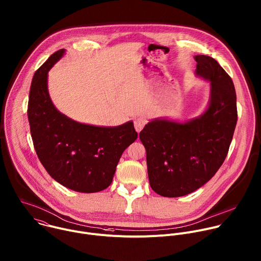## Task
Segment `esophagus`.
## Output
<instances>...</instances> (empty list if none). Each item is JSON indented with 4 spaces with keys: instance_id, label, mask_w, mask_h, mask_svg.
Wrapping results in <instances>:
<instances>
[{
    "instance_id": "1",
    "label": "esophagus",
    "mask_w": 261,
    "mask_h": 261,
    "mask_svg": "<svg viewBox=\"0 0 261 261\" xmlns=\"http://www.w3.org/2000/svg\"><path fill=\"white\" fill-rule=\"evenodd\" d=\"M145 124H146V121H145L143 118H141V117L136 118V119L134 120V127H135V130H136L138 133L142 130V128L144 127Z\"/></svg>"
}]
</instances>
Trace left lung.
Wrapping results in <instances>:
<instances>
[{"instance_id":"8db88e82","label":"left lung","mask_w":261,"mask_h":261,"mask_svg":"<svg viewBox=\"0 0 261 261\" xmlns=\"http://www.w3.org/2000/svg\"><path fill=\"white\" fill-rule=\"evenodd\" d=\"M194 58L196 76L209 82L205 111L184 122L152 119L139 133L150 188L162 197H182L207 184L224 162L237 125L232 80L214 58Z\"/></svg>"}]
</instances>
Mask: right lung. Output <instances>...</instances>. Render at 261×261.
Segmentation results:
<instances>
[{"instance_id": "obj_1", "label": "right lung", "mask_w": 261, "mask_h": 261, "mask_svg": "<svg viewBox=\"0 0 261 261\" xmlns=\"http://www.w3.org/2000/svg\"><path fill=\"white\" fill-rule=\"evenodd\" d=\"M65 54H52L35 72L28 116L37 154L61 186L79 193L109 188L124 150L137 138L132 121L115 127L76 122L60 113L48 90V72Z\"/></svg>"}]
</instances>
